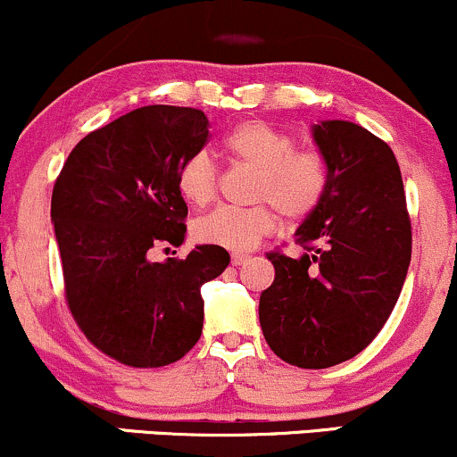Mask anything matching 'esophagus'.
<instances>
[{
    "label": "esophagus",
    "instance_id": "obj_1",
    "mask_svg": "<svg viewBox=\"0 0 457 457\" xmlns=\"http://www.w3.org/2000/svg\"><path fill=\"white\" fill-rule=\"evenodd\" d=\"M251 258L246 253H232V264L234 266H245Z\"/></svg>",
    "mask_w": 457,
    "mask_h": 457
}]
</instances>
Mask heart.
<instances>
[{
    "label": "heart",
    "mask_w": 457,
    "mask_h": 457,
    "mask_svg": "<svg viewBox=\"0 0 457 457\" xmlns=\"http://www.w3.org/2000/svg\"><path fill=\"white\" fill-rule=\"evenodd\" d=\"M223 148L234 161L255 170L251 199L255 206H219L193 223V236L204 245L245 251L269 236L277 212L287 221L312 214L327 193L328 167L316 150H296L286 130L264 120H245L225 135ZM217 165L206 152L193 154L178 171V191L193 206H208L217 197Z\"/></svg>",
    "instance_id": "b5f03b06"
}]
</instances>
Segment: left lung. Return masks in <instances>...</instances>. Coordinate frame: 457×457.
<instances>
[{"label": "left lung", "mask_w": 457, "mask_h": 457, "mask_svg": "<svg viewBox=\"0 0 457 457\" xmlns=\"http://www.w3.org/2000/svg\"><path fill=\"white\" fill-rule=\"evenodd\" d=\"M313 139L328 167L327 193L295 234L305 253H266L275 281L260 296L270 350L303 370L344 363L374 342L400 298L412 251L389 145L344 120L316 124Z\"/></svg>", "instance_id": "obj_1"}]
</instances>
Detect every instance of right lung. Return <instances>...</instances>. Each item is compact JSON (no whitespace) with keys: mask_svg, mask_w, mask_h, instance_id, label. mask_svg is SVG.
I'll return each instance as SVG.
<instances>
[{"mask_svg":"<svg viewBox=\"0 0 457 457\" xmlns=\"http://www.w3.org/2000/svg\"><path fill=\"white\" fill-rule=\"evenodd\" d=\"M208 129L199 109L139 107L86 135L55 180L51 221L68 309L87 342L122 365L180 361L202 335L199 290L229 264L214 245L152 260L154 246L185 240L178 171L208 144Z\"/></svg>","mask_w":457,"mask_h":457,"instance_id":"add662e5","label":"right lung"}]
</instances>
